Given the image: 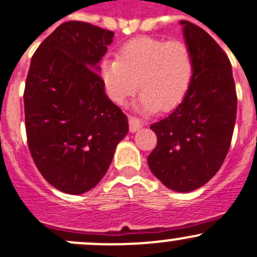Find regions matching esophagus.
I'll return each instance as SVG.
<instances>
[{
    "label": "esophagus",
    "mask_w": 257,
    "mask_h": 257,
    "mask_svg": "<svg viewBox=\"0 0 257 257\" xmlns=\"http://www.w3.org/2000/svg\"><path fill=\"white\" fill-rule=\"evenodd\" d=\"M128 120H129V129H131L132 133H134V132H137V131H138V129H141L142 126H143L142 121L139 120L138 118H136V116L129 115L128 116Z\"/></svg>",
    "instance_id": "1"
}]
</instances>
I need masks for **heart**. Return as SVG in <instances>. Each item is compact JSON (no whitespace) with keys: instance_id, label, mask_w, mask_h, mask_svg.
Instances as JSON below:
<instances>
[{"instance_id":"1","label":"heart","mask_w":257,"mask_h":257,"mask_svg":"<svg viewBox=\"0 0 257 257\" xmlns=\"http://www.w3.org/2000/svg\"><path fill=\"white\" fill-rule=\"evenodd\" d=\"M193 69V54L184 41L141 37L123 45L116 59H104L99 75L108 96L118 104L125 103L139 81V105L153 113L171 110L183 100Z\"/></svg>"}]
</instances>
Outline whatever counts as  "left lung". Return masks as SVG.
Returning a JSON list of instances; mask_svg holds the SVG:
<instances>
[{"label": "left lung", "mask_w": 257, "mask_h": 257, "mask_svg": "<svg viewBox=\"0 0 257 257\" xmlns=\"http://www.w3.org/2000/svg\"><path fill=\"white\" fill-rule=\"evenodd\" d=\"M179 24L193 54V76L181 104L151 125L157 147L148 166L169 189L191 192L207 183L227 156L237 95L231 62L220 45L195 24Z\"/></svg>", "instance_id": "left-lung-1"}]
</instances>
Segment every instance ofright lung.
I'll return each instance as SVG.
<instances>
[{"label": "right lung", "mask_w": 257, "mask_h": 257, "mask_svg": "<svg viewBox=\"0 0 257 257\" xmlns=\"http://www.w3.org/2000/svg\"><path fill=\"white\" fill-rule=\"evenodd\" d=\"M113 37L88 22H64L30 64L24 93L30 153L42 177L69 195L100 182L128 133L126 115L106 96L98 74Z\"/></svg>", "instance_id": "right-lung-1"}]
</instances>
